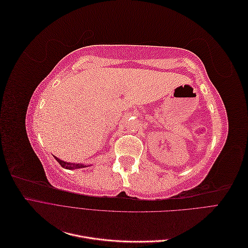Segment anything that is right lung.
I'll use <instances>...</instances> for the list:
<instances>
[{
	"mask_svg": "<svg viewBox=\"0 0 248 248\" xmlns=\"http://www.w3.org/2000/svg\"><path fill=\"white\" fill-rule=\"evenodd\" d=\"M55 158H56V160L61 164V167L62 168H64V169H67V170H76V169H81V168H86V167H88V166H85V164H80V163H70V162H65V161H63V160H61V159H59L58 157H56L55 156Z\"/></svg>",
	"mask_w": 248,
	"mask_h": 248,
	"instance_id": "1",
	"label": "right lung"
}]
</instances>
